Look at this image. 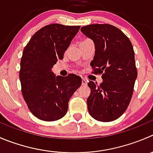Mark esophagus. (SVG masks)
Returning a JSON list of instances; mask_svg holds the SVG:
<instances>
[{
    "mask_svg": "<svg viewBox=\"0 0 153 153\" xmlns=\"http://www.w3.org/2000/svg\"><path fill=\"white\" fill-rule=\"evenodd\" d=\"M81 83H82V85H84V86H86L87 84V80L84 79V78H82V81H81Z\"/></svg>",
    "mask_w": 153,
    "mask_h": 153,
    "instance_id": "esophagus-1",
    "label": "esophagus"
}]
</instances>
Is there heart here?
<instances>
[{"instance_id": "1", "label": "heart", "mask_w": 153, "mask_h": 153, "mask_svg": "<svg viewBox=\"0 0 153 153\" xmlns=\"http://www.w3.org/2000/svg\"><path fill=\"white\" fill-rule=\"evenodd\" d=\"M84 41H85V40H84Z\"/></svg>"}]
</instances>
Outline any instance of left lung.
Returning <instances> with one entry per match:
<instances>
[{"label":"left lung","instance_id":"8db88e82","mask_svg":"<svg viewBox=\"0 0 153 153\" xmlns=\"http://www.w3.org/2000/svg\"><path fill=\"white\" fill-rule=\"evenodd\" d=\"M81 31L95 44L92 73L102 74L103 79L99 85L92 81L87 84L89 114L98 121H114L128 108L137 77L132 44L120 30L108 24L87 25Z\"/></svg>","mask_w":153,"mask_h":153}]
</instances>
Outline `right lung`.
Listing matches in <instances>:
<instances>
[{
  "label": "right lung",
  "mask_w": 153,
  "mask_h": 153,
  "mask_svg": "<svg viewBox=\"0 0 153 153\" xmlns=\"http://www.w3.org/2000/svg\"><path fill=\"white\" fill-rule=\"evenodd\" d=\"M81 26L51 24L36 32L25 47L19 78L24 99L30 112L44 121L65 116L70 98L81 87V78L74 74L57 76L53 66L63 54Z\"/></svg>",
  "instance_id": "1"
}]
</instances>
